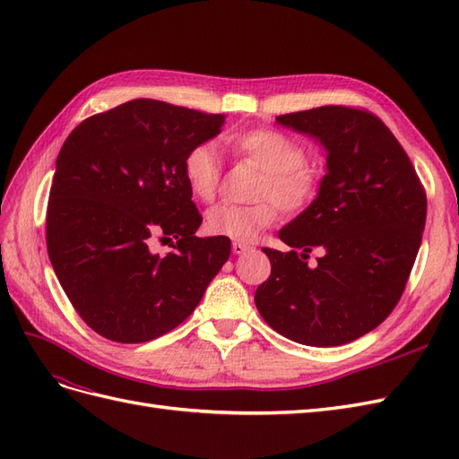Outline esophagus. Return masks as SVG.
<instances>
[{
    "label": "esophagus",
    "mask_w": 459,
    "mask_h": 459,
    "mask_svg": "<svg viewBox=\"0 0 459 459\" xmlns=\"http://www.w3.org/2000/svg\"><path fill=\"white\" fill-rule=\"evenodd\" d=\"M248 245H245V243H241V241H235L233 245H231V251H233V255H245L247 251H248Z\"/></svg>",
    "instance_id": "esophagus-1"
}]
</instances>
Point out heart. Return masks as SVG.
<instances>
[{
    "label": "heart",
    "instance_id": "obj_1",
    "mask_svg": "<svg viewBox=\"0 0 459 459\" xmlns=\"http://www.w3.org/2000/svg\"><path fill=\"white\" fill-rule=\"evenodd\" d=\"M226 143L235 155L251 159L264 170L256 189V197L264 201L212 206L204 216L208 233L233 241H253L275 221L276 204L285 212H299L316 197L317 174L304 162V149L289 135L270 128H253L230 134ZM182 174L191 195L201 203H211L221 174V159L214 143L193 145L184 157Z\"/></svg>",
    "mask_w": 459,
    "mask_h": 459
}]
</instances>
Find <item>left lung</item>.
<instances>
[{
  "label": "left lung",
  "instance_id": "obj_1",
  "mask_svg": "<svg viewBox=\"0 0 459 459\" xmlns=\"http://www.w3.org/2000/svg\"><path fill=\"white\" fill-rule=\"evenodd\" d=\"M275 122L322 145L327 172L316 199L277 233L290 251L262 248L272 273L256 308L290 341L346 344L400 300L421 247L425 193L393 132L366 110L327 105ZM312 247L323 256L308 267Z\"/></svg>",
  "mask_w": 459,
  "mask_h": 459
}]
</instances>
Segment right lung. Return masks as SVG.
Returning a JSON list of instances; mask_svg holds the SVG:
<instances>
[{"label": "right lung", "mask_w": 459, "mask_h": 459, "mask_svg": "<svg viewBox=\"0 0 459 459\" xmlns=\"http://www.w3.org/2000/svg\"><path fill=\"white\" fill-rule=\"evenodd\" d=\"M224 115L132 100L90 117L57 157L48 253L80 317L101 337L147 342L191 316L231 253L197 238L201 214L182 174L186 152L212 140ZM151 237L177 239L164 257Z\"/></svg>", "instance_id": "obj_1"}]
</instances>
